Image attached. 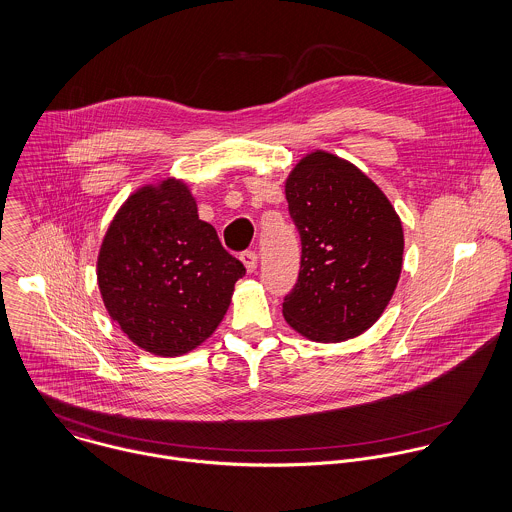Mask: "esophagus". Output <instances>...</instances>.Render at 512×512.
I'll list each match as a JSON object with an SVG mask.
<instances>
[{
	"mask_svg": "<svg viewBox=\"0 0 512 512\" xmlns=\"http://www.w3.org/2000/svg\"><path fill=\"white\" fill-rule=\"evenodd\" d=\"M241 263L245 265V269H247V273H253L255 269H257V253L255 251H245V253H241Z\"/></svg>",
	"mask_w": 512,
	"mask_h": 512,
	"instance_id": "34e87169",
	"label": "esophagus"
}]
</instances>
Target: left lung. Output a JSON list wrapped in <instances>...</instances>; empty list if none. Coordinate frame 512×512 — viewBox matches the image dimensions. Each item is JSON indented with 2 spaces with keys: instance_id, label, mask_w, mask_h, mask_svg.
<instances>
[{
  "instance_id": "1",
  "label": "left lung",
  "mask_w": 512,
  "mask_h": 512,
  "mask_svg": "<svg viewBox=\"0 0 512 512\" xmlns=\"http://www.w3.org/2000/svg\"><path fill=\"white\" fill-rule=\"evenodd\" d=\"M285 196L303 241L285 320L312 342L364 334L390 305L402 275L398 211L358 166L326 150H312L295 164Z\"/></svg>"
}]
</instances>
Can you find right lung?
Here are the masks:
<instances>
[{
    "label": "right lung",
    "mask_w": 512,
    "mask_h": 512,
    "mask_svg": "<svg viewBox=\"0 0 512 512\" xmlns=\"http://www.w3.org/2000/svg\"><path fill=\"white\" fill-rule=\"evenodd\" d=\"M245 267L229 255L184 180L134 190L114 213L97 259L108 316L138 348L176 358L223 320Z\"/></svg>",
    "instance_id": "obj_1"
}]
</instances>
